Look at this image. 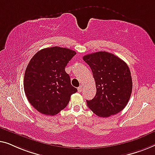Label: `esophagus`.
Listing matches in <instances>:
<instances>
[{"label": "esophagus", "mask_w": 155, "mask_h": 155, "mask_svg": "<svg viewBox=\"0 0 155 155\" xmlns=\"http://www.w3.org/2000/svg\"><path fill=\"white\" fill-rule=\"evenodd\" d=\"M77 90H78V93H81L82 91V86H79L78 87V88H77Z\"/></svg>", "instance_id": "34e87169"}]
</instances>
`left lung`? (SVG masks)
I'll return each instance as SVG.
<instances>
[{"label":"left lung","instance_id":"obj_1","mask_svg":"<svg viewBox=\"0 0 155 155\" xmlns=\"http://www.w3.org/2000/svg\"><path fill=\"white\" fill-rule=\"evenodd\" d=\"M83 59L90 66L96 86V95L87 105L100 117H108L124 110L132 92L129 67L118 57L105 51L88 54Z\"/></svg>","mask_w":155,"mask_h":155}]
</instances>
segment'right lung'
I'll return each mask as SVG.
<instances>
[{
    "instance_id": "right-lung-1",
    "label": "right lung",
    "mask_w": 155,
    "mask_h": 155,
    "mask_svg": "<svg viewBox=\"0 0 155 155\" xmlns=\"http://www.w3.org/2000/svg\"><path fill=\"white\" fill-rule=\"evenodd\" d=\"M76 54L65 48H47L37 52L28 64L24 78L25 92L30 104L41 114H58L77 91L64 70Z\"/></svg>"
}]
</instances>
